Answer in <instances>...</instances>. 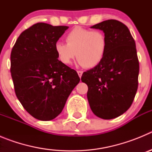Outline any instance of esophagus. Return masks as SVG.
<instances>
[{
  "label": "esophagus",
  "instance_id": "1",
  "mask_svg": "<svg viewBox=\"0 0 152 152\" xmlns=\"http://www.w3.org/2000/svg\"><path fill=\"white\" fill-rule=\"evenodd\" d=\"M77 74H78V76H79V77H81V76H82L83 72H82V71H77Z\"/></svg>",
  "mask_w": 152,
  "mask_h": 152
}]
</instances>
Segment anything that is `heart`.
Segmentation results:
<instances>
[{
	"instance_id": "heart-1",
	"label": "heart",
	"mask_w": 152,
	"mask_h": 152,
	"mask_svg": "<svg viewBox=\"0 0 152 152\" xmlns=\"http://www.w3.org/2000/svg\"><path fill=\"white\" fill-rule=\"evenodd\" d=\"M66 43H56V54L59 61L68 65L77 56L78 64L85 68H94L105 56L107 38L100 30H91L77 26L65 36Z\"/></svg>"
}]
</instances>
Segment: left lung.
<instances>
[{
  "label": "left lung",
  "mask_w": 152,
  "mask_h": 152,
  "mask_svg": "<svg viewBox=\"0 0 152 152\" xmlns=\"http://www.w3.org/2000/svg\"><path fill=\"white\" fill-rule=\"evenodd\" d=\"M91 28L103 31L107 49L101 62L84 72L81 80L88 87L93 113L101 119H114L128 110L138 89L139 62L135 40L128 27L116 20Z\"/></svg>",
  "instance_id": "1"
}]
</instances>
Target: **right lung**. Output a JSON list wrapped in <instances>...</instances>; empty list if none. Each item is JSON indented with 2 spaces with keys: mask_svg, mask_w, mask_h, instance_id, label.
Masks as SVG:
<instances>
[{
  "mask_svg": "<svg viewBox=\"0 0 152 152\" xmlns=\"http://www.w3.org/2000/svg\"><path fill=\"white\" fill-rule=\"evenodd\" d=\"M68 26L37 23L24 30L10 54L17 97L36 119L49 121L62 111L80 81L75 70L58 59L55 46Z\"/></svg>",
  "mask_w": 152,
  "mask_h": 152,
  "instance_id": "obj_1",
  "label": "right lung"
}]
</instances>
